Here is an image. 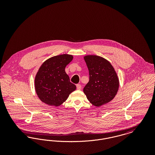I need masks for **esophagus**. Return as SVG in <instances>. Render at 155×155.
Listing matches in <instances>:
<instances>
[{"instance_id":"34e87169","label":"esophagus","mask_w":155,"mask_h":155,"mask_svg":"<svg viewBox=\"0 0 155 155\" xmlns=\"http://www.w3.org/2000/svg\"><path fill=\"white\" fill-rule=\"evenodd\" d=\"M76 87H77V89L78 90H80L81 89V86L80 84H77Z\"/></svg>"}]
</instances>
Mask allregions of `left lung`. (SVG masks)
<instances>
[{
	"label": "left lung",
	"instance_id": "obj_1",
	"mask_svg": "<svg viewBox=\"0 0 155 155\" xmlns=\"http://www.w3.org/2000/svg\"><path fill=\"white\" fill-rule=\"evenodd\" d=\"M89 70V80L84 88L89 101L99 107L111 101L119 87L118 77L110 62L97 56L84 57Z\"/></svg>",
	"mask_w": 155,
	"mask_h": 155
}]
</instances>
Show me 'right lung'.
Here are the masks:
<instances>
[{"mask_svg":"<svg viewBox=\"0 0 155 155\" xmlns=\"http://www.w3.org/2000/svg\"><path fill=\"white\" fill-rule=\"evenodd\" d=\"M73 59L70 54H61L46 60L40 67L35 78L37 95L45 103L59 106L65 102L76 86L70 81L65 67Z\"/></svg>","mask_w":155,"mask_h":155,"instance_id":"1","label":"right lung"}]
</instances>
